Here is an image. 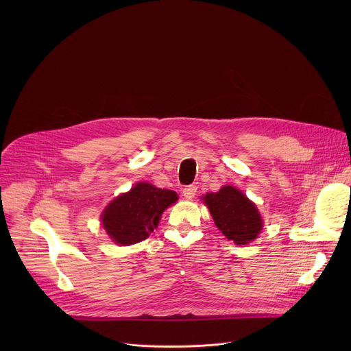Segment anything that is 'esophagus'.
Masks as SVG:
<instances>
[{"instance_id":"esophagus-1","label":"esophagus","mask_w":351,"mask_h":351,"mask_svg":"<svg viewBox=\"0 0 351 351\" xmlns=\"http://www.w3.org/2000/svg\"><path fill=\"white\" fill-rule=\"evenodd\" d=\"M183 195H184V198L186 199H191V198H194V195H195V193H197V187L195 186H186L184 189H183Z\"/></svg>"}]
</instances>
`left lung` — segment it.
<instances>
[{"label": "left lung", "instance_id": "left-lung-1", "mask_svg": "<svg viewBox=\"0 0 351 351\" xmlns=\"http://www.w3.org/2000/svg\"><path fill=\"white\" fill-rule=\"evenodd\" d=\"M217 228L234 244L252 243L263 230L257 206L236 187L223 186L217 193L203 195Z\"/></svg>", "mask_w": 351, "mask_h": 351}]
</instances>
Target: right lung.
<instances>
[{
    "label": "right lung",
    "mask_w": 351,
    "mask_h": 351,
    "mask_svg": "<svg viewBox=\"0 0 351 351\" xmlns=\"http://www.w3.org/2000/svg\"><path fill=\"white\" fill-rule=\"evenodd\" d=\"M176 202L175 191L138 182L106 207L101 223L112 241L130 245L147 239L158 226L162 213Z\"/></svg>",
    "instance_id": "add662e5"
}]
</instances>
